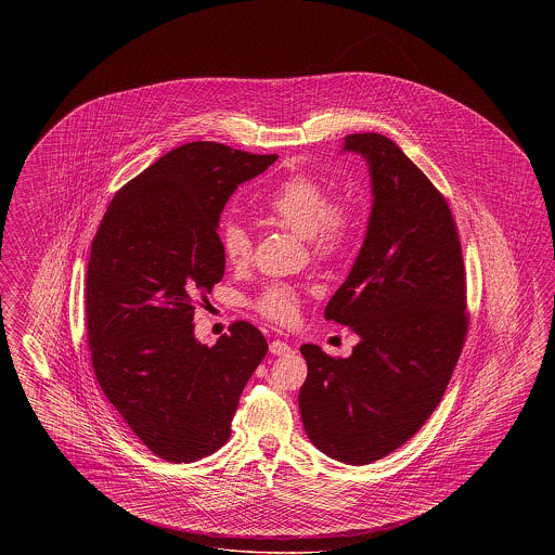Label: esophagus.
Wrapping results in <instances>:
<instances>
[{
  "label": "esophagus",
  "instance_id": "34e87169",
  "mask_svg": "<svg viewBox=\"0 0 555 555\" xmlns=\"http://www.w3.org/2000/svg\"><path fill=\"white\" fill-rule=\"evenodd\" d=\"M268 349H270L272 356H285V353H291V345L287 344V341H281V339L272 341V344L268 345Z\"/></svg>",
  "mask_w": 555,
  "mask_h": 555
}]
</instances>
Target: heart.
Instances as JSON below:
<instances>
[{"instance_id":"b5f03b06","label":"heart","mask_w":555,"mask_h":555,"mask_svg":"<svg viewBox=\"0 0 555 555\" xmlns=\"http://www.w3.org/2000/svg\"><path fill=\"white\" fill-rule=\"evenodd\" d=\"M266 211L297 235L308 238L314 256L333 258L351 243L358 229L356 211L341 199L328 197V189L310 175H293L266 199ZM220 249L229 264H245L251 256V235L241 222L220 229ZM299 293L289 285H268L254 308L274 322H289L297 314Z\"/></svg>"}]
</instances>
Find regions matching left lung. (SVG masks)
I'll use <instances>...</instances> for the list:
<instances>
[{"mask_svg": "<svg viewBox=\"0 0 555 555\" xmlns=\"http://www.w3.org/2000/svg\"><path fill=\"white\" fill-rule=\"evenodd\" d=\"M344 152L369 164L372 211L324 318L360 344L349 358L301 345L299 412L322 453L364 466L412 439L446 393L468 333L466 272L446 197L391 139L347 134Z\"/></svg>", "mask_w": 555, "mask_h": 555, "instance_id": "1", "label": "left lung"}]
</instances>
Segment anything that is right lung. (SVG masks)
Wrapping results in <instances>:
<instances>
[{
	"label": "right lung",
	"instance_id": "right-lung-1",
	"mask_svg": "<svg viewBox=\"0 0 555 555\" xmlns=\"http://www.w3.org/2000/svg\"><path fill=\"white\" fill-rule=\"evenodd\" d=\"M276 158L214 141L181 145L114 195L91 243L85 310L93 372L162 460L189 464L222 448L241 391L264 360V335L243 320L216 345L199 344L193 301L224 274L216 233L224 204Z\"/></svg>",
	"mask_w": 555,
	"mask_h": 555
}]
</instances>
